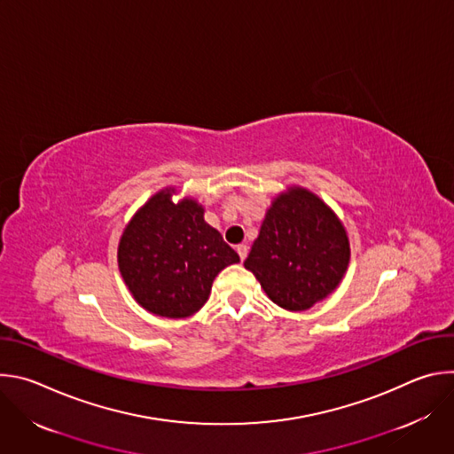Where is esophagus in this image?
<instances>
[{
	"label": "esophagus",
	"mask_w": 454,
	"mask_h": 454,
	"mask_svg": "<svg viewBox=\"0 0 454 454\" xmlns=\"http://www.w3.org/2000/svg\"><path fill=\"white\" fill-rule=\"evenodd\" d=\"M237 253H239V256H240V261H244V258L247 256V246H246V244H239V246H237Z\"/></svg>",
	"instance_id": "esophagus-1"
}]
</instances>
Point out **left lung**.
I'll use <instances>...</instances> for the list:
<instances>
[{"instance_id": "left-lung-1", "label": "left lung", "mask_w": 454, "mask_h": 454, "mask_svg": "<svg viewBox=\"0 0 454 454\" xmlns=\"http://www.w3.org/2000/svg\"><path fill=\"white\" fill-rule=\"evenodd\" d=\"M348 262L350 240L341 219L314 192L293 184L266 210L244 268L273 303L300 312L338 289Z\"/></svg>"}]
</instances>
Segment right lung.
Wrapping results in <instances>:
<instances>
[{"instance_id": "1", "label": "right lung", "mask_w": 454, "mask_h": 454, "mask_svg": "<svg viewBox=\"0 0 454 454\" xmlns=\"http://www.w3.org/2000/svg\"><path fill=\"white\" fill-rule=\"evenodd\" d=\"M165 186L138 208L118 242V270L138 305L161 317H188L208 300L215 277L239 254L205 221L193 198Z\"/></svg>"}]
</instances>
